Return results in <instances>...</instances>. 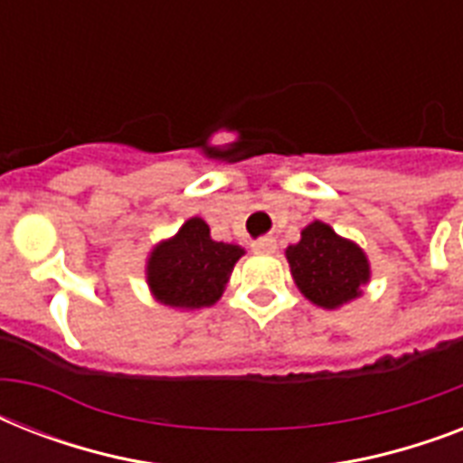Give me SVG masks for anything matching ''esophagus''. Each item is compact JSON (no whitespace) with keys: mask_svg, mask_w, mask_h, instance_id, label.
I'll use <instances>...</instances> for the list:
<instances>
[{"mask_svg":"<svg viewBox=\"0 0 463 463\" xmlns=\"http://www.w3.org/2000/svg\"><path fill=\"white\" fill-rule=\"evenodd\" d=\"M252 250L257 254H274L276 252V240L274 238H260L252 242Z\"/></svg>","mask_w":463,"mask_h":463,"instance_id":"34e87169","label":"esophagus"}]
</instances>
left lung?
<instances>
[{
	"instance_id": "obj_1",
	"label": "left lung",
	"mask_w": 463,
	"mask_h": 463,
	"mask_svg": "<svg viewBox=\"0 0 463 463\" xmlns=\"http://www.w3.org/2000/svg\"><path fill=\"white\" fill-rule=\"evenodd\" d=\"M286 260L298 290L322 309L353 303L373 276L365 250L324 221L305 225L296 245L286 247Z\"/></svg>"
}]
</instances>
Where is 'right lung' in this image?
<instances>
[{
    "instance_id": "add662e5",
    "label": "right lung",
    "mask_w": 463,
    "mask_h": 463,
    "mask_svg": "<svg viewBox=\"0 0 463 463\" xmlns=\"http://www.w3.org/2000/svg\"><path fill=\"white\" fill-rule=\"evenodd\" d=\"M245 247L216 242L206 221L187 218L180 231L156 242L146 257V283L156 303L192 312L221 300Z\"/></svg>"
}]
</instances>
